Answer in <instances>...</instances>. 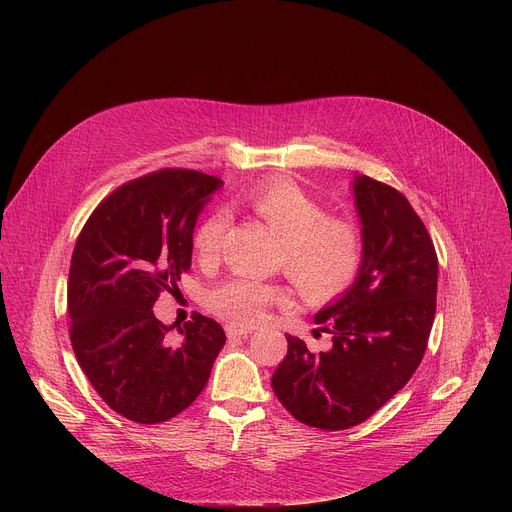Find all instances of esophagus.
Instances as JSON below:
<instances>
[{"mask_svg": "<svg viewBox=\"0 0 512 512\" xmlns=\"http://www.w3.org/2000/svg\"><path fill=\"white\" fill-rule=\"evenodd\" d=\"M253 330L251 328H243V326H227V336L229 338H241V336H247V334H251Z\"/></svg>", "mask_w": 512, "mask_h": 512, "instance_id": "obj_1", "label": "esophagus"}]
</instances>
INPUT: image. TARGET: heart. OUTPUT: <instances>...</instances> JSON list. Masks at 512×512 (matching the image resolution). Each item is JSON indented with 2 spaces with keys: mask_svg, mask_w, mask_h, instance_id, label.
<instances>
[{
  "mask_svg": "<svg viewBox=\"0 0 512 512\" xmlns=\"http://www.w3.org/2000/svg\"><path fill=\"white\" fill-rule=\"evenodd\" d=\"M249 206L283 243L281 263L304 296L334 298L356 279L362 265V239L354 225L328 218L326 210L289 180H269L249 190ZM229 227L227 210L206 214L192 233V249L202 261L221 251ZM289 291L281 285L233 275L204 298L206 308L231 324L251 326L275 304H285Z\"/></svg>",
  "mask_w": 512,
  "mask_h": 512,
  "instance_id": "1",
  "label": "heart"
}]
</instances>
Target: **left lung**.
<instances>
[{
    "instance_id": "left-lung-1",
    "label": "left lung",
    "mask_w": 512,
    "mask_h": 512,
    "mask_svg": "<svg viewBox=\"0 0 512 512\" xmlns=\"http://www.w3.org/2000/svg\"><path fill=\"white\" fill-rule=\"evenodd\" d=\"M352 196L362 265L314 316L318 330L332 334V348L312 354L285 334L287 356L271 377L291 415L326 431L362 423L407 385L435 316L437 257L409 200L369 176H354Z\"/></svg>"
}]
</instances>
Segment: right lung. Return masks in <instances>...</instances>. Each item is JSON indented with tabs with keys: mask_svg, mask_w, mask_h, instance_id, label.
<instances>
[{
	"mask_svg": "<svg viewBox=\"0 0 512 512\" xmlns=\"http://www.w3.org/2000/svg\"><path fill=\"white\" fill-rule=\"evenodd\" d=\"M223 184L196 170L131 180L95 208L72 251V350L101 399L135 423H162L192 405L227 342L202 314L176 338L154 316L160 291L190 269L196 221Z\"/></svg>",
	"mask_w": 512,
	"mask_h": 512,
	"instance_id": "right-lung-1",
	"label": "right lung"
}]
</instances>
